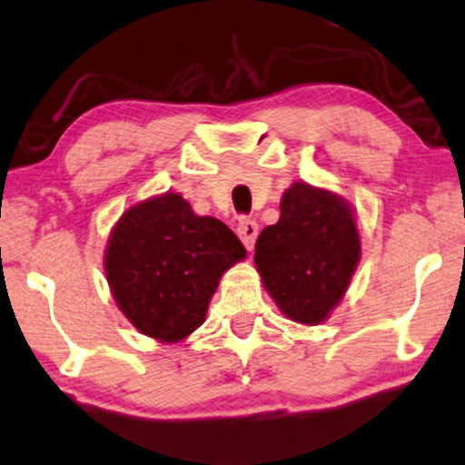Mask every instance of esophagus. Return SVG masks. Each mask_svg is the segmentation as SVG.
I'll list each match as a JSON object with an SVG mask.
<instances>
[{
    "instance_id": "esophagus-1",
    "label": "esophagus",
    "mask_w": 465,
    "mask_h": 465,
    "mask_svg": "<svg viewBox=\"0 0 465 465\" xmlns=\"http://www.w3.org/2000/svg\"><path fill=\"white\" fill-rule=\"evenodd\" d=\"M235 232H238L242 244H244V246L248 248V251H252L254 240H257V235H259V225L254 223L252 219L242 217V219L238 221V227H235Z\"/></svg>"
}]
</instances>
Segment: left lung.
I'll list each match as a JSON object with an SVG mask.
<instances>
[{
  "mask_svg": "<svg viewBox=\"0 0 465 465\" xmlns=\"http://www.w3.org/2000/svg\"><path fill=\"white\" fill-rule=\"evenodd\" d=\"M361 238L345 202L307 183H292L280 221L259 233L254 265L291 320L320 324L348 289Z\"/></svg>",
  "mask_w": 465,
  "mask_h": 465,
  "instance_id": "obj_1",
  "label": "left lung"
}]
</instances>
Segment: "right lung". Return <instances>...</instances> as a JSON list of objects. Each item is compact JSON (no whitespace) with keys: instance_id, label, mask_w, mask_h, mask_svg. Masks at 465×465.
<instances>
[{"instance_id":"1","label":"right lung","mask_w":465,"mask_h":465,"mask_svg":"<svg viewBox=\"0 0 465 465\" xmlns=\"http://www.w3.org/2000/svg\"><path fill=\"white\" fill-rule=\"evenodd\" d=\"M244 254L225 223L198 217L179 193H166L122 214L104 272L117 305L143 335L181 341L204 322L221 276Z\"/></svg>"}]
</instances>
